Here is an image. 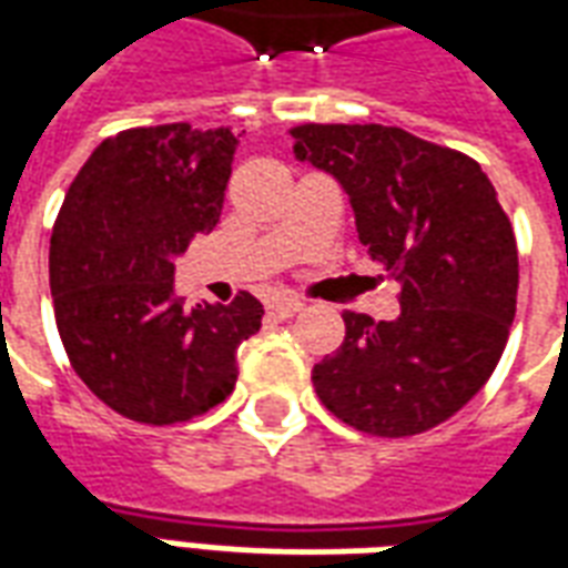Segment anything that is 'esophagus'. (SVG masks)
I'll use <instances>...</instances> for the list:
<instances>
[{
	"label": "esophagus",
	"instance_id": "34e87169",
	"mask_svg": "<svg viewBox=\"0 0 568 568\" xmlns=\"http://www.w3.org/2000/svg\"><path fill=\"white\" fill-rule=\"evenodd\" d=\"M301 307H304V304H301L297 297H288V295L271 301V310L276 313V316H280V320H288V316H295Z\"/></svg>",
	"mask_w": 568,
	"mask_h": 568
}]
</instances>
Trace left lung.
Listing matches in <instances>:
<instances>
[{"mask_svg": "<svg viewBox=\"0 0 568 568\" xmlns=\"http://www.w3.org/2000/svg\"><path fill=\"white\" fill-rule=\"evenodd\" d=\"M295 158L332 173L362 246L402 283V316L346 310V337L313 368L346 426L407 438L489 381L517 310V240L496 187L463 151L383 124H301Z\"/></svg>", "mask_w": 568, "mask_h": 568, "instance_id": "1", "label": "left lung"}]
</instances>
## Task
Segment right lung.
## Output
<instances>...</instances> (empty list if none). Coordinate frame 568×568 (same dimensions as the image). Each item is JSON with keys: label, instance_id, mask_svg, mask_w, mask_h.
I'll use <instances>...</instances> for the list:
<instances>
[{"label": "right lung", "instance_id": "1", "mask_svg": "<svg viewBox=\"0 0 568 568\" xmlns=\"http://www.w3.org/2000/svg\"><path fill=\"white\" fill-rule=\"evenodd\" d=\"M236 136L191 124L103 140L51 234L60 341L84 386L121 417L173 426L234 393L236 349L261 328L248 292L185 307L173 258L219 224Z\"/></svg>", "mask_w": 568, "mask_h": 568}]
</instances>
